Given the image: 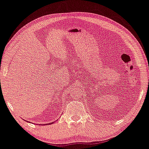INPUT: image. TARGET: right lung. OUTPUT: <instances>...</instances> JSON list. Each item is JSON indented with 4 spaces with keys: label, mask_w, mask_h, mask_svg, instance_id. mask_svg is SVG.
I'll list each match as a JSON object with an SVG mask.
<instances>
[{
    "label": "right lung",
    "mask_w": 149,
    "mask_h": 149,
    "mask_svg": "<svg viewBox=\"0 0 149 149\" xmlns=\"http://www.w3.org/2000/svg\"><path fill=\"white\" fill-rule=\"evenodd\" d=\"M52 123H49V124H52Z\"/></svg>",
    "instance_id": "1"
}]
</instances>
